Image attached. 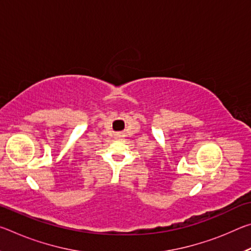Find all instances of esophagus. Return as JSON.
<instances>
[{
    "instance_id": "obj_1",
    "label": "esophagus",
    "mask_w": 251,
    "mask_h": 251,
    "mask_svg": "<svg viewBox=\"0 0 251 251\" xmlns=\"http://www.w3.org/2000/svg\"><path fill=\"white\" fill-rule=\"evenodd\" d=\"M117 137H118V138H122L123 136H122V135H117Z\"/></svg>"
}]
</instances>
